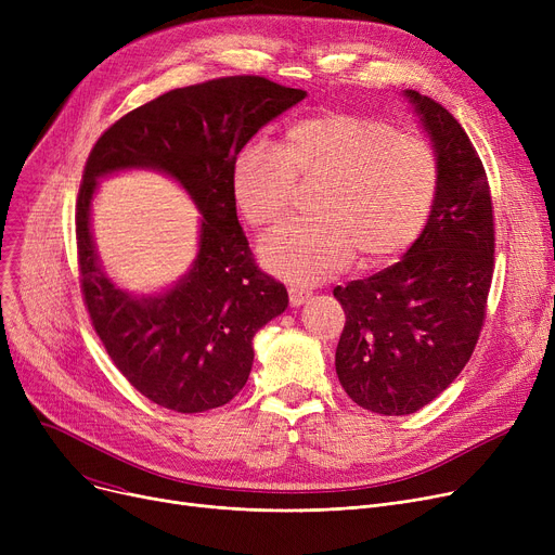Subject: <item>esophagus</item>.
<instances>
[{"label": "esophagus", "instance_id": "obj_1", "mask_svg": "<svg viewBox=\"0 0 555 555\" xmlns=\"http://www.w3.org/2000/svg\"><path fill=\"white\" fill-rule=\"evenodd\" d=\"M287 295H289V306H304L306 301H310V293H308V289H304V287H289L287 289Z\"/></svg>", "mask_w": 555, "mask_h": 555}]
</instances>
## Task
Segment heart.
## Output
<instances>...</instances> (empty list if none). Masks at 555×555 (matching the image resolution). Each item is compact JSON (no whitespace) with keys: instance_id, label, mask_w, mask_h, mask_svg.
I'll return each instance as SVG.
<instances>
[{"instance_id":"heart-1","label":"heart","mask_w":555,"mask_h":555,"mask_svg":"<svg viewBox=\"0 0 555 555\" xmlns=\"http://www.w3.org/2000/svg\"><path fill=\"white\" fill-rule=\"evenodd\" d=\"M439 175L427 141L358 112H322L289 126L283 149L247 141L233 159L231 186L249 224L270 227L293 209L299 180L322 182L319 220L287 222L260 245L270 272L319 283L356 256L362 268H377L410 249L431 216Z\"/></svg>"}]
</instances>
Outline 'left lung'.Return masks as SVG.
<instances>
[{
  "instance_id": "obj_1",
  "label": "left lung",
  "mask_w": 555,
  "mask_h": 555,
  "mask_svg": "<svg viewBox=\"0 0 555 555\" xmlns=\"http://www.w3.org/2000/svg\"><path fill=\"white\" fill-rule=\"evenodd\" d=\"M406 96L439 159L431 216L396 266L333 289L346 314L337 377L353 402L383 416L418 412L468 364L494 270L492 195L473 141L441 103Z\"/></svg>"
}]
</instances>
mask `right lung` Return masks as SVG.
Instances as JSON below:
<instances>
[{
    "label": "right lung",
    "instance_id": "obj_1",
    "mask_svg": "<svg viewBox=\"0 0 555 555\" xmlns=\"http://www.w3.org/2000/svg\"><path fill=\"white\" fill-rule=\"evenodd\" d=\"M304 96L262 76L180 87L112 124L85 162L76 199L82 301L114 366L166 410L197 414L227 404L249 377L256 331L287 308L285 285L256 266L238 224L231 168L258 128ZM134 165L180 179L205 218L194 270L145 300L100 272L89 236L95 180Z\"/></svg>",
    "mask_w": 555,
    "mask_h": 555
}]
</instances>
